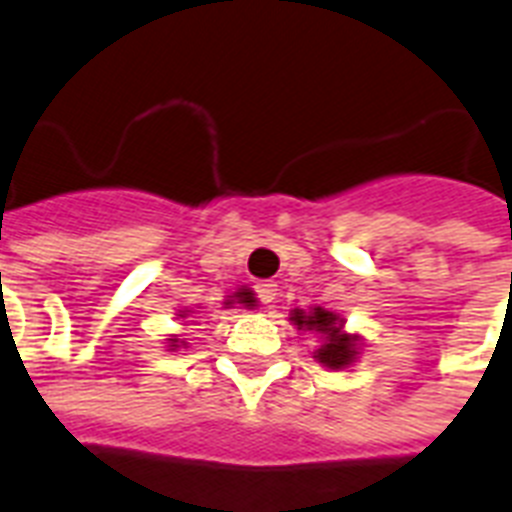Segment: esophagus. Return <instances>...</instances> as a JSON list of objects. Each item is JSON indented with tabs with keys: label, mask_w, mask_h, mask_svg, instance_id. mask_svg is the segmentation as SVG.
<instances>
[{
	"label": "esophagus",
	"mask_w": 512,
	"mask_h": 512,
	"mask_svg": "<svg viewBox=\"0 0 512 512\" xmlns=\"http://www.w3.org/2000/svg\"><path fill=\"white\" fill-rule=\"evenodd\" d=\"M275 296H277V285L272 280L259 282V285H256V298H259L261 306L272 304V301H275Z\"/></svg>",
	"instance_id": "34e87169"
}]
</instances>
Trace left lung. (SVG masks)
Segmentation results:
<instances>
[{
	"label": "left lung",
	"mask_w": 512,
	"mask_h": 512,
	"mask_svg": "<svg viewBox=\"0 0 512 512\" xmlns=\"http://www.w3.org/2000/svg\"><path fill=\"white\" fill-rule=\"evenodd\" d=\"M293 320H296V325H306L309 330L317 327L320 333L327 335V343L317 351V357H320L322 365L343 367L349 365L351 359H354V354H357V351H354V341H351L349 335L338 333L341 327L335 325V314L325 312V309H314V314H309V317H304V312H296Z\"/></svg>",
	"instance_id": "8db88e82"
}]
</instances>
